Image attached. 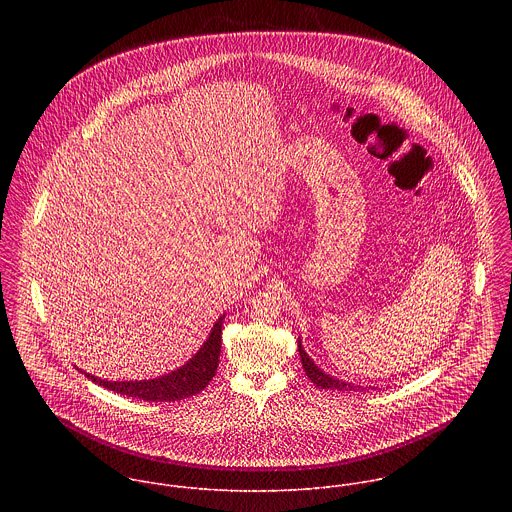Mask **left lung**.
Instances as JSON below:
<instances>
[{
    "instance_id": "1",
    "label": "left lung",
    "mask_w": 512,
    "mask_h": 512,
    "mask_svg": "<svg viewBox=\"0 0 512 512\" xmlns=\"http://www.w3.org/2000/svg\"><path fill=\"white\" fill-rule=\"evenodd\" d=\"M297 351H299L301 365H303V370H305L307 378H309L313 384H317L319 388H325V390H347V392H349V390H355V392H357V390H363V386H359V384L339 380V378L327 374L325 370H321L319 366L313 363V359H309V355L305 353V349H303V345H301V339L297 341Z\"/></svg>"
}]
</instances>
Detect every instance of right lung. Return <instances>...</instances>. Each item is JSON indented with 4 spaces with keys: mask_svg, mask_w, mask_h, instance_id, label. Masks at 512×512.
Returning a JSON list of instances; mask_svg holds the SVG:
<instances>
[{
    "mask_svg": "<svg viewBox=\"0 0 512 512\" xmlns=\"http://www.w3.org/2000/svg\"><path fill=\"white\" fill-rule=\"evenodd\" d=\"M224 315L213 325L207 341L201 349L179 368L149 380H104L94 374L84 372L92 382L114 390L122 396L140 398L146 402H177L199 394L215 376L219 366L220 335H222Z\"/></svg>",
    "mask_w": 512,
    "mask_h": 512,
    "instance_id": "add662e5",
    "label": "right lung"
}]
</instances>
